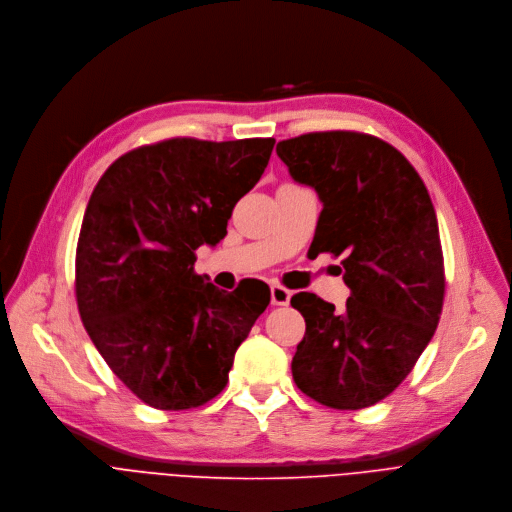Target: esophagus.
Segmentation results:
<instances>
[{"label":"esophagus","mask_w":512,"mask_h":512,"mask_svg":"<svg viewBox=\"0 0 512 512\" xmlns=\"http://www.w3.org/2000/svg\"><path fill=\"white\" fill-rule=\"evenodd\" d=\"M290 296H292V290H288V288H284L280 284H272L270 298H272L274 306H286L290 302Z\"/></svg>","instance_id":"obj_1"}]
</instances>
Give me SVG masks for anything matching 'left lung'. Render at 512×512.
Here are the masks:
<instances>
[{"label":"left lung","instance_id":"obj_1","mask_svg":"<svg viewBox=\"0 0 512 512\" xmlns=\"http://www.w3.org/2000/svg\"><path fill=\"white\" fill-rule=\"evenodd\" d=\"M294 181L317 191L315 250L343 258L345 309L313 292L290 304L306 331L292 357L302 393L335 410L387 397L432 341L444 302V256L430 193L389 143L353 131L276 145Z\"/></svg>","mask_w":512,"mask_h":512}]
</instances>
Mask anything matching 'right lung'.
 <instances>
[{"label":"right lung","mask_w":512,"mask_h":512,"mask_svg":"<svg viewBox=\"0 0 512 512\" xmlns=\"http://www.w3.org/2000/svg\"><path fill=\"white\" fill-rule=\"evenodd\" d=\"M274 139H169L119 157L96 183L76 246L82 325L113 373L155 410L216 397L268 286L224 292L193 272L195 250L228 232Z\"/></svg>","instance_id":"obj_1"}]
</instances>
